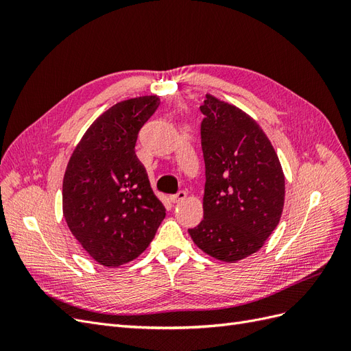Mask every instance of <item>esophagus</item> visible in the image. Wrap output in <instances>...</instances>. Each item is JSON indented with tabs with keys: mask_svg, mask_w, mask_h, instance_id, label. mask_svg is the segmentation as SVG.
<instances>
[{
	"mask_svg": "<svg viewBox=\"0 0 351 351\" xmlns=\"http://www.w3.org/2000/svg\"><path fill=\"white\" fill-rule=\"evenodd\" d=\"M186 196H187V193H186V190H178V192L176 193V195H173L171 197V202L173 204H178V202H182V200H184L186 199Z\"/></svg>",
	"mask_w": 351,
	"mask_h": 351,
	"instance_id": "esophagus-1",
	"label": "esophagus"
}]
</instances>
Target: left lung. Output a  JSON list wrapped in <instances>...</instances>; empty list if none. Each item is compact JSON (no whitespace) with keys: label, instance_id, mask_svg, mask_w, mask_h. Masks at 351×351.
Instances as JSON below:
<instances>
[{"label":"left lung","instance_id":"1","mask_svg":"<svg viewBox=\"0 0 351 351\" xmlns=\"http://www.w3.org/2000/svg\"><path fill=\"white\" fill-rule=\"evenodd\" d=\"M200 111L204 219L189 234L212 258L236 262L258 252L278 226L282 168L267 134L246 112L210 95Z\"/></svg>","mask_w":351,"mask_h":351}]
</instances>
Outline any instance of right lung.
<instances>
[{
    "instance_id": "add662e5",
    "label": "right lung",
    "mask_w": 351,
    "mask_h": 351,
    "mask_svg": "<svg viewBox=\"0 0 351 351\" xmlns=\"http://www.w3.org/2000/svg\"><path fill=\"white\" fill-rule=\"evenodd\" d=\"M159 98L115 104L92 123L62 180V214L71 234L104 267H120L149 246L165 218L134 146Z\"/></svg>"
}]
</instances>
